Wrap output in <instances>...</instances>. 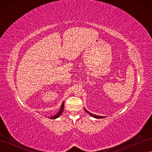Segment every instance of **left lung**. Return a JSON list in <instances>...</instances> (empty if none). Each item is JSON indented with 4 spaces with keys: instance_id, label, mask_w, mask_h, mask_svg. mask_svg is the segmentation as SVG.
Instances as JSON below:
<instances>
[{
    "instance_id": "8db88e82",
    "label": "left lung",
    "mask_w": 152,
    "mask_h": 152,
    "mask_svg": "<svg viewBox=\"0 0 152 152\" xmlns=\"http://www.w3.org/2000/svg\"><path fill=\"white\" fill-rule=\"evenodd\" d=\"M84 110H85V111H86L87 113L89 114L91 116L93 117H94V118H105V117H104V116H98V115H94V114H93V113H90L89 112L87 111V110H86V108H84Z\"/></svg>"
}]
</instances>
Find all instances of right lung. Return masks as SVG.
<instances>
[{
  "instance_id": "1",
  "label": "right lung",
  "mask_w": 152,
  "mask_h": 152,
  "mask_svg": "<svg viewBox=\"0 0 152 152\" xmlns=\"http://www.w3.org/2000/svg\"><path fill=\"white\" fill-rule=\"evenodd\" d=\"M63 109H64V102L62 103V104H61V106L60 110H59V111L57 113V114H56V115H54V116H53V117H49V118H50V119H55V118H58L59 116L61 115V113H63Z\"/></svg>"
}]
</instances>
